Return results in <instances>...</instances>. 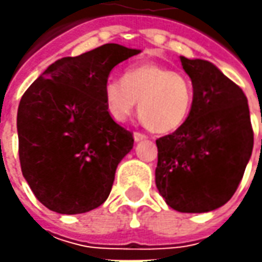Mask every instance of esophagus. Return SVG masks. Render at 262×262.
I'll return each instance as SVG.
<instances>
[{"label":"esophagus","instance_id":"34e87169","mask_svg":"<svg viewBox=\"0 0 262 262\" xmlns=\"http://www.w3.org/2000/svg\"><path fill=\"white\" fill-rule=\"evenodd\" d=\"M134 140L136 141H144V140H147V136L143 133H134Z\"/></svg>","mask_w":262,"mask_h":262}]
</instances>
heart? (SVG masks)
<instances>
[{
	"instance_id": "obj_1",
	"label": "heart",
	"mask_w": 262,
	"mask_h": 262,
	"mask_svg": "<svg viewBox=\"0 0 262 262\" xmlns=\"http://www.w3.org/2000/svg\"><path fill=\"white\" fill-rule=\"evenodd\" d=\"M105 105L115 121H125L136 111L156 134H169L184 125L194 102L192 83L184 74L156 62H141L111 78L103 87Z\"/></svg>"
}]
</instances>
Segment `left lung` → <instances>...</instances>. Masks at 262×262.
<instances>
[{"label": "left lung", "instance_id": "1", "mask_svg": "<svg viewBox=\"0 0 262 262\" xmlns=\"http://www.w3.org/2000/svg\"><path fill=\"white\" fill-rule=\"evenodd\" d=\"M194 89L186 122L157 144L156 186L181 213H207L232 198L254 147L248 99L216 66L181 56Z\"/></svg>", "mask_w": 262, "mask_h": 262}]
</instances>
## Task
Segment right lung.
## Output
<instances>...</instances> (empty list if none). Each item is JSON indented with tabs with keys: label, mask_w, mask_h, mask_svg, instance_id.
<instances>
[{
	"label": "right lung",
	"mask_w": 262,
	"mask_h": 262,
	"mask_svg": "<svg viewBox=\"0 0 262 262\" xmlns=\"http://www.w3.org/2000/svg\"><path fill=\"white\" fill-rule=\"evenodd\" d=\"M140 49L106 43L55 61L25 92L17 111L18 157L35 196L59 214L103 204L118 163L134 146L105 105L112 68Z\"/></svg>",
	"instance_id": "add662e5"
}]
</instances>
